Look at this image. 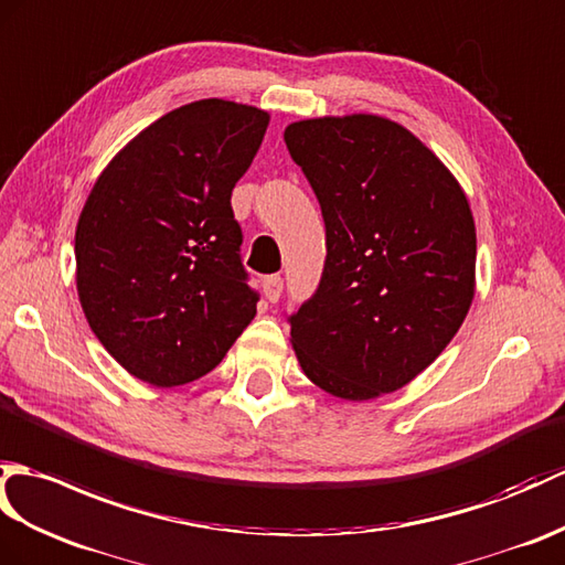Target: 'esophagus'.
Segmentation results:
<instances>
[{
	"instance_id": "1",
	"label": "esophagus",
	"mask_w": 565,
	"mask_h": 565,
	"mask_svg": "<svg viewBox=\"0 0 565 565\" xmlns=\"http://www.w3.org/2000/svg\"><path fill=\"white\" fill-rule=\"evenodd\" d=\"M262 286H265V296H267L269 303H277L281 291H284V279L281 277H269V279H265V284H262Z\"/></svg>"
}]
</instances>
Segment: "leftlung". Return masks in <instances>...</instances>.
I'll use <instances>...</instances> for the list:
<instances>
[{"instance_id":"1","label":"left lung","mask_w":565,"mask_h":565,"mask_svg":"<svg viewBox=\"0 0 565 565\" xmlns=\"http://www.w3.org/2000/svg\"><path fill=\"white\" fill-rule=\"evenodd\" d=\"M284 141L327 233L318 291L288 318L300 369L349 402L387 395L440 356L469 312L477 228L467 194L387 117L300 120Z\"/></svg>"}]
</instances>
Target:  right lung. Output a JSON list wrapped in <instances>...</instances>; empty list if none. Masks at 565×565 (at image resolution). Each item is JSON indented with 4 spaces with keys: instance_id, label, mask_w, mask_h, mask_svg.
<instances>
[{
    "instance_id": "obj_1",
    "label": "right lung",
    "mask_w": 565,
    "mask_h": 565,
    "mask_svg": "<svg viewBox=\"0 0 565 565\" xmlns=\"http://www.w3.org/2000/svg\"><path fill=\"white\" fill-rule=\"evenodd\" d=\"M269 113L221 98L159 117L105 166L76 223V291L122 369L156 387L214 371L257 312L231 192Z\"/></svg>"
}]
</instances>
